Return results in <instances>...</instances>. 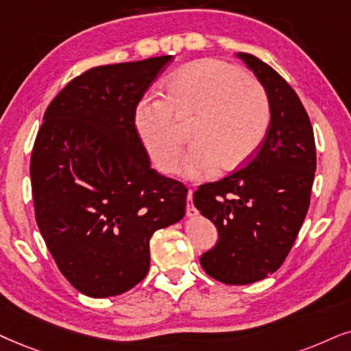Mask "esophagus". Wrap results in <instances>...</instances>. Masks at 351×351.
<instances>
[{"mask_svg": "<svg viewBox=\"0 0 351 351\" xmlns=\"http://www.w3.org/2000/svg\"><path fill=\"white\" fill-rule=\"evenodd\" d=\"M186 215H188V217H196L197 215V210L193 206V191H191V189L188 193V206H186Z\"/></svg>", "mask_w": 351, "mask_h": 351, "instance_id": "1", "label": "esophagus"}]
</instances>
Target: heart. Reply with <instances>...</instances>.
I'll return each instance as SVG.
<instances>
[{
	"label": "heart",
	"mask_w": 351,
	"mask_h": 351,
	"mask_svg": "<svg viewBox=\"0 0 351 351\" xmlns=\"http://www.w3.org/2000/svg\"><path fill=\"white\" fill-rule=\"evenodd\" d=\"M137 134L158 171L178 170L189 126L193 149L181 173L201 178L233 171L259 150L270 124L265 87L237 64L215 58L193 61L167 79L163 100L145 99L134 112Z\"/></svg>",
	"instance_id": "obj_1"
}]
</instances>
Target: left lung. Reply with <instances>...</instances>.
Instances as JSON below:
<instances>
[{
  "label": "left lung",
  "mask_w": 351,
  "mask_h": 351,
  "mask_svg": "<svg viewBox=\"0 0 351 351\" xmlns=\"http://www.w3.org/2000/svg\"><path fill=\"white\" fill-rule=\"evenodd\" d=\"M267 90L270 124L259 152L238 171L201 184L194 206L219 230V243L201 256L207 275L247 285L274 274L303 225L316 171V144L300 97L277 71L238 53Z\"/></svg>",
  "instance_id": "left-lung-1"
}]
</instances>
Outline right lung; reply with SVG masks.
I'll list each match as a JSON object with an SVG mask.
<instances>
[{
	"label": "right lung",
	"instance_id": "add662e5",
	"mask_svg": "<svg viewBox=\"0 0 351 351\" xmlns=\"http://www.w3.org/2000/svg\"><path fill=\"white\" fill-rule=\"evenodd\" d=\"M170 55L74 77L48 105L30 157L35 220L60 272L94 298L149 272V241L186 214L188 188L150 168L134 112Z\"/></svg>",
	"mask_w": 351,
	"mask_h": 351
}]
</instances>
